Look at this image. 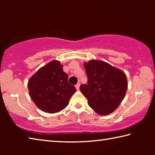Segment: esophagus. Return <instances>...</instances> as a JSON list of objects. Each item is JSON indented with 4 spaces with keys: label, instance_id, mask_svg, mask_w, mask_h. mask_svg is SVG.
<instances>
[{
    "label": "esophagus",
    "instance_id": "1",
    "mask_svg": "<svg viewBox=\"0 0 155 155\" xmlns=\"http://www.w3.org/2000/svg\"><path fill=\"white\" fill-rule=\"evenodd\" d=\"M80 85H81V84H80V83H78L77 84V85H75V87H76V88H77V90H79V87H80Z\"/></svg>",
    "mask_w": 155,
    "mask_h": 155
}]
</instances>
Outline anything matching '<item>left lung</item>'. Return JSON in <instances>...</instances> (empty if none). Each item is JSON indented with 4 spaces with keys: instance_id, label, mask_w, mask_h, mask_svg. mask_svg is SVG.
Listing matches in <instances>:
<instances>
[{
    "instance_id": "1",
    "label": "left lung",
    "mask_w": 155,
    "mask_h": 155,
    "mask_svg": "<svg viewBox=\"0 0 155 155\" xmlns=\"http://www.w3.org/2000/svg\"><path fill=\"white\" fill-rule=\"evenodd\" d=\"M87 76V85H81V93L97 114L107 115L121 103L127 90V76L106 62L91 60L84 64Z\"/></svg>"
}]
</instances>
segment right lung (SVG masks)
Listing matches in <instances>:
<instances>
[{
    "label": "right lung",
    "instance_id": "right-lung-1",
    "mask_svg": "<svg viewBox=\"0 0 155 155\" xmlns=\"http://www.w3.org/2000/svg\"><path fill=\"white\" fill-rule=\"evenodd\" d=\"M28 88L31 99L42 111L54 114L67 107L76 88L58 61H51L31 77Z\"/></svg>",
    "mask_w": 155,
    "mask_h": 155
}]
</instances>
